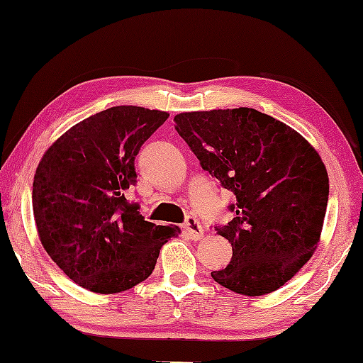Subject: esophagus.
<instances>
[{"mask_svg":"<svg viewBox=\"0 0 363 363\" xmlns=\"http://www.w3.org/2000/svg\"><path fill=\"white\" fill-rule=\"evenodd\" d=\"M183 228H185L191 240H201L203 238V228L195 216H188Z\"/></svg>","mask_w":363,"mask_h":363,"instance_id":"esophagus-1","label":"esophagus"}]
</instances>
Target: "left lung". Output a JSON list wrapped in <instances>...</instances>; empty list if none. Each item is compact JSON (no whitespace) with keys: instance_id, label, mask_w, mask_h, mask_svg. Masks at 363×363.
I'll return each mask as SVG.
<instances>
[{"instance_id":"8db88e82","label":"left lung","mask_w":363,"mask_h":363,"mask_svg":"<svg viewBox=\"0 0 363 363\" xmlns=\"http://www.w3.org/2000/svg\"><path fill=\"white\" fill-rule=\"evenodd\" d=\"M175 128L203 170L235 193V218L215 226L233 246L218 284L242 296L284 286L319 242L329 177L319 153L294 128L255 108L185 112Z\"/></svg>"}]
</instances>
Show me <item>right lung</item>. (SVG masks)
Returning <instances> with one entry per match:
<instances>
[{
    "label": "right lung",
    "instance_id": "1",
    "mask_svg": "<svg viewBox=\"0 0 363 363\" xmlns=\"http://www.w3.org/2000/svg\"><path fill=\"white\" fill-rule=\"evenodd\" d=\"M167 112L117 106L87 117L57 138L33 183L38 235L69 279L99 294L145 281L162 246L180 233L157 226L125 198L135 186V157Z\"/></svg>",
    "mask_w": 363,
    "mask_h": 363
}]
</instances>
